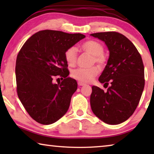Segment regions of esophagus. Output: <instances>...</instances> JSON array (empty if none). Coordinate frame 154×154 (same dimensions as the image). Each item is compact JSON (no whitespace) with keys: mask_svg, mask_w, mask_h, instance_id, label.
Returning a JSON list of instances; mask_svg holds the SVG:
<instances>
[{"mask_svg":"<svg viewBox=\"0 0 154 154\" xmlns=\"http://www.w3.org/2000/svg\"><path fill=\"white\" fill-rule=\"evenodd\" d=\"M77 83H78V85H79V86H83V85H85L84 83H82V82H78Z\"/></svg>","mask_w":154,"mask_h":154,"instance_id":"obj_1","label":"esophagus"}]
</instances>
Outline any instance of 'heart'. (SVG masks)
<instances>
[{"mask_svg": "<svg viewBox=\"0 0 154 154\" xmlns=\"http://www.w3.org/2000/svg\"><path fill=\"white\" fill-rule=\"evenodd\" d=\"M83 51L92 55V63H97L100 66H104L107 59L103 53V45L94 40H88L83 43L81 45ZM64 58L70 66H74L77 60V49L74 46L68 48L64 53ZM99 69L96 66L89 68H78L72 71V77L81 82L88 83L92 82L98 74Z\"/></svg>", "mask_w": 154, "mask_h": 154, "instance_id": "heart-1", "label": "heart"}]
</instances>
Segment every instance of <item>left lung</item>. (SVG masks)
Listing matches in <instances>:
<instances>
[{
  "label": "left lung",
  "mask_w": 154,
  "mask_h": 154,
  "mask_svg": "<svg viewBox=\"0 0 154 154\" xmlns=\"http://www.w3.org/2000/svg\"><path fill=\"white\" fill-rule=\"evenodd\" d=\"M103 41L110 52L99 82L106 92L92 86L90 105L93 113L108 124L127 120L136 110L145 86L144 65L136 47L121 33L115 31L91 34Z\"/></svg>",
  "instance_id": "left-lung-1"
}]
</instances>
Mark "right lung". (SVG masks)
<instances>
[{
	"mask_svg": "<svg viewBox=\"0 0 154 154\" xmlns=\"http://www.w3.org/2000/svg\"><path fill=\"white\" fill-rule=\"evenodd\" d=\"M85 37L80 33L41 30L20 49L15 65L17 96L26 111L38 123L53 124L69 109L77 83L68 77L64 53ZM56 76L63 78L57 85L53 82Z\"/></svg>",
	"mask_w": 154,
	"mask_h": 154,
	"instance_id": "obj_1",
	"label": "right lung"
}]
</instances>
